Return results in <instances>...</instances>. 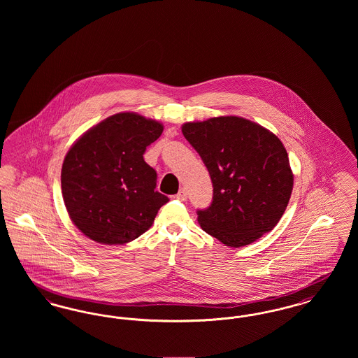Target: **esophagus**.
<instances>
[{"instance_id": "1", "label": "esophagus", "mask_w": 358, "mask_h": 358, "mask_svg": "<svg viewBox=\"0 0 358 358\" xmlns=\"http://www.w3.org/2000/svg\"><path fill=\"white\" fill-rule=\"evenodd\" d=\"M176 197L178 199V200H181V201H185L187 197V192L185 189H180V192L176 194Z\"/></svg>"}]
</instances>
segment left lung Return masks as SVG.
<instances>
[{"label": "left lung", "mask_w": 358, "mask_h": 358, "mask_svg": "<svg viewBox=\"0 0 358 358\" xmlns=\"http://www.w3.org/2000/svg\"><path fill=\"white\" fill-rule=\"evenodd\" d=\"M182 134L201 157L213 185L212 203L197 210L205 232L234 248L270 232L287 208L294 184L280 139L238 117L187 122Z\"/></svg>", "instance_id": "obj_1"}]
</instances>
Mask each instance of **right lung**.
<instances>
[{"label":"right lung","instance_id":"add662e5","mask_svg":"<svg viewBox=\"0 0 358 358\" xmlns=\"http://www.w3.org/2000/svg\"><path fill=\"white\" fill-rule=\"evenodd\" d=\"M164 126L120 113L85 131L62 168V192L72 222L87 238L124 244L145 234L169 199L157 192V171L143 154Z\"/></svg>","mask_w":358,"mask_h":358}]
</instances>
